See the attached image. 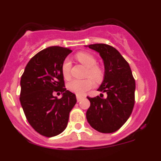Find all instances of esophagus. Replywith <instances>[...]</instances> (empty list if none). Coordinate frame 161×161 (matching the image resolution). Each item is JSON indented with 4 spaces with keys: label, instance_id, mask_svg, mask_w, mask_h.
I'll use <instances>...</instances> for the list:
<instances>
[{
    "label": "esophagus",
    "instance_id": "1",
    "mask_svg": "<svg viewBox=\"0 0 161 161\" xmlns=\"http://www.w3.org/2000/svg\"><path fill=\"white\" fill-rule=\"evenodd\" d=\"M82 96H79L78 95H76V99H77V101H78V102H79V101H80L81 100H82Z\"/></svg>",
    "mask_w": 161,
    "mask_h": 161
}]
</instances>
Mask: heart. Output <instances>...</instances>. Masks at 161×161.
<instances>
[{"label":"heart","mask_w":161,"mask_h":161,"mask_svg":"<svg viewBox=\"0 0 161 161\" xmlns=\"http://www.w3.org/2000/svg\"><path fill=\"white\" fill-rule=\"evenodd\" d=\"M75 57L82 65L87 67L86 76L92 78L96 82H100L102 81L104 78V72L100 66L96 65L97 60L92 53L79 52L77 53ZM70 69H71V62L69 59L66 58L64 60L61 66L62 75L65 79H69L70 78ZM91 79L87 78L82 80L73 79L68 82V89L76 95H82L93 87L94 83Z\"/></svg>","instance_id":"heart-1"}]
</instances>
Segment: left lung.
Here are the masks:
<instances>
[{
    "label": "left lung",
    "instance_id": "1",
    "mask_svg": "<svg viewBox=\"0 0 161 161\" xmlns=\"http://www.w3.org/2000/svg\"><path fill=\"white\" fill-rule=\"evenodd\" d=\"M104 60V79L97 91L108 97H87L91 105L86 112L90 125L102 133H112L129 119L135 104L136 81L128 62L120 53L106 44L89 45Z\"/></svg>",
    "mask_w": 161,
    "mask_h": 161
}]
</instances>
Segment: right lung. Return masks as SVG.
Returning a JSON list of instances; mask_svg holds the SVG:
<instances>
[{"instance_id": "add662e5", "label": "right lung", "mask_w": 161, "mask_h": 161, "mask_svg": "<svg viewBox=\"0 0 161 161\" xmlns=\"http://www.w3.org/2000/svg\"><path fill=\"white\" fill-rule=\"evenodd\" d=\"M72 50L52 46L36 53L22 75L19 101L28 122L37 132L53 137L67 126L69 112L76 103L75 94L66 90L61 66ZM63 93L61 99L53 95Z\"/></svg>"}]
</instances>
